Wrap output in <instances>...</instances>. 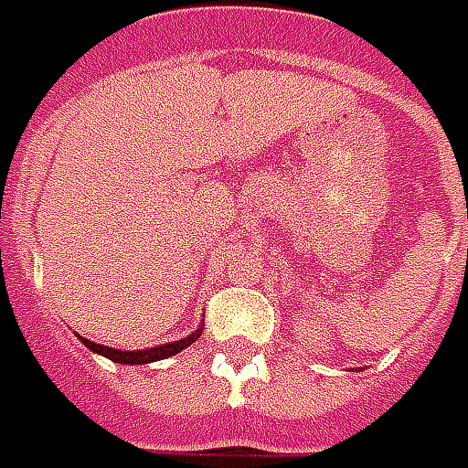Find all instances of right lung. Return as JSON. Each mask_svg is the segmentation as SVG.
Segmentation results:
<instances>
[{
    "label": "right lung",
    "mask_w": 468,
    "mask_h": 468,
    "mask_svg": "<svg viewBox=\"0 0 468 468\" xmlns=\"http://www.w3.org/2000/svg\"><path fill=\"white\" fill-rule=\"evenodd\" d=\"M201 335V330H197L194 335H188L184 340H176V343H165V346L158 347H148V350H115V347H105L98 346V343H92L88 337H82V346L90 347L92 353H101V356L111 357L115 363H125V366H144V363H155V360H165V357L176 356V353H181L184 347H188L191 343H197V337Z\"/></svg>",
    "instance_id": "right-lung-1"
}]
</instances>
